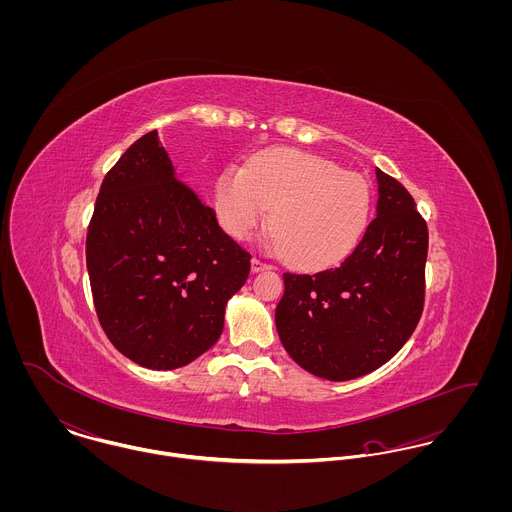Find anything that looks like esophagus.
Returning <instances> with one entry per match:
<instances>
[{
    "label": "esophagus",
    "mask_w": 512,
    "mask_h": 512,
    "mask_svg": "<svg viewBox=\"0 0 512 512\" xmlns=\"http://www.w3.org/2000/svg\"><path fill=\"white\" fill-rule=\"evenodd\" d=\"M250 268H252V272H254V274H258V272H262V270H268L270 266H268L266 262L258 260V258H252V260H250Z\"/></svg>",
    "instance_id": "obj_1"
}]
</instances>
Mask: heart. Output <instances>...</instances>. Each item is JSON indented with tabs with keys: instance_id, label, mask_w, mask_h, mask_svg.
Returning <instances> with one entry per match:
<instances>
[{
	"instance_id": "b5f03b06",
	"label": "heart",
	"mask_w": 512,
	"mask_h": 512,
	"mask_svg": "<svg viewBox=\"0 0 512 512\" xmlns=\"http://www.w3.org/2000/svg\"><path fill=\"white\" fill-rule=\"evenodd\" d=\"M272 209L270 246L303 270L341 262L361 240L370 189L331 159L276 147L254 155L246 169L230 165L215 185V211L232 238H244Z\"/></svg>"
}]
</instances>
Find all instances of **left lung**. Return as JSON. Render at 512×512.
I'll return each instance as SVG.
<instances>
[{
    "label": "left lung",
    "mask_w": 512,
    "mask_h": 512,
    "mask_svg": "<svg viewBox=\"0 0 512 512\" xmlns=\"http://www.w3.org/2000/svg\"><path fill=\"white\" fill-rule=\"evenodd\" d=\"M376 219L335 268L284 274L276 329L307 372L353 380L388 363L414 333L424 307L428 226L412 195L376 169Z\"/></svg>",
    "instance_id": "1"
}]
</instances>
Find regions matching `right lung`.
Masks as SVG:
<instances>
[{"label": "right lung", "mask_w": 512, "mask_h": 512, "mask_svg": "<svg viewBox=\"0 0 512 512\" xmlns=\"http://www.w3.org/2000/svg\"><path fill=\"white\" fill-rule=\"evenodd\" d=\"M86 268L112 345L136 365L173 370L219 341L226 303L250 274V254L177 179L153 130L102 181Z\"/></svg>", "instance_id": "add662e5"}]
</instances>
